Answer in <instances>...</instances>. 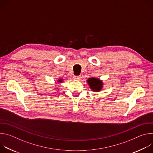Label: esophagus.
<instances>
[{"label":"esophagus","instance_id":"obj_1","mask_svg":"<svg viewBox=\"0 0 153 153\" xmlns=\"http://www.w3.org/2000/svg\"><path fill=\"white\" fill-rule=\"evenodd\" d=\"M80 79V76H74V79L76 80H79Z\"/></svg>","mask_w":153,"mask_h":153}]
</instances>
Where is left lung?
I'll return each mask as SVG.
<instances>
[{"instance_id": "obj_1", "label": "left lung", "mask_w": 153, "mask_h": 153, "mask_svg": "<svg viewBox=\"0 0 153 153\" xmlns=\"http://www.w3.org/2000/svg\"><path fill=\"white\" fill-rule=\"evenodd\" d=\"M87 82L90 86V88L93 91L99 92L103 88V82L98 78L91 77L87 80Z\"/></svg>"}]
</instances>
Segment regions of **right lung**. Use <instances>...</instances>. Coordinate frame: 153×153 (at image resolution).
Returning <instances> with one entry per match:
<instances>
[{
    "label": "right lung",
    "mask_w": 153,
    "mask_h": 153,
    "mask_svg": "<svg viewBox=\"0 0 153 153\" xmlns=\"http://www.w3.org/2000/svg\"><path fill=\"white\" fill-rule=\"evenodd\" d=\"M63 82V79H59L58 80H57V82L58 83H62Z\"/></svg>",
    "instance_id": "obj_1"
}]
</instances>
